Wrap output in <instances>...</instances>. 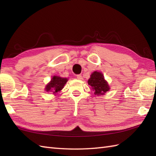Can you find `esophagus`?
Returning a JSON list of instances; mask_svg holds the SVG:
<instances>
[{
	"label": "esophagus",
	"mask_w": 156,
	"mask_h": 156,
	"mask_svg": "<svg viewBox=\"0 0 156 156\" xmlns=\"http://www.w3.org/2000/svg\"><path fill=\"white\" fill-rule=\"evenodd\" d=\"M76 78H77V79H78V80H82V75H80V74H78V75H77V76H76Z\"/></svg>",
	"instance_id": "esophagus-1"
}]
</instances>
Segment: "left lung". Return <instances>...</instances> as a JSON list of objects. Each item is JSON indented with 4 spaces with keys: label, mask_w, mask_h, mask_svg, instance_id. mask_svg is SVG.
Listing matches in <instances>:
<instances>
[{
    "label": "left lung",
    "mask_w": 156,
    "mask_h": 156,
    "mask_svg": "<svg viewBox=\"0 0 156 156\" xmlns=\"http://www.w3.org/2000/svg\"><path fill=\"white\" fill-rule=\"evenodd\" d=\"M88 83V85L91 86L96 95L104 94L110 89L107 82L105 80L103 74L98 72L92 73Z\"/></svg>",
    "instance_id": "left-lung-1"
}]
</instances>
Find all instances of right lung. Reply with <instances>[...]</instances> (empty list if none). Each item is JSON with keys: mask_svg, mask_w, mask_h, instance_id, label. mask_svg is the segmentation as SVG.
Returning <instances> with one entry per match:
<instances>
[{"mask_svg": "<svg viewBox=\"0 0 156 156\" xmlns=\"http://www.w3.org/2000/svg\"><path fill=\"white\" fill-rule=\"evenodd\" d=\"M68 79L64 78H61L59 76H54L52 78L51 82L46 86L45 89L46 91H51L54 92L53 93H56L58 91H60L64 88V86L67 82Z\"/></svg>", "mask_w": 156, "mask_h": 156, "instance_id": "obj_1", "label": "right lung"}]
</instances>
